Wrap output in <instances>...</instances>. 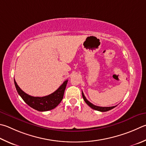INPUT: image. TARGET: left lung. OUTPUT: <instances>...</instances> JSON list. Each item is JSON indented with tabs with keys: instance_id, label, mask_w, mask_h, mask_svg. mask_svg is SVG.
Here are the masks:
<instances>
[{
	"instance_id": "8db88e82",
	"label": "left lung",
	"mask_w": 146,
	"mask_h": 146,
	"mask_svg": "<svg viewBox=\"0 0 146 146\" xmlns=\"http://www.w3.org/2000/svg\"><path fill=\"white\" fill-rule=\"evenodd\" d=\"M82 97H83L85 102H86L90 107L94 110L100 111V112H107V111L110 110L111 109H112V108H113L114 107H115V106H113V107H98V106L94 105L92 104V103H91V102H89V101L86 99V98L85 97L84 94L83 93V92H82Z\"/></svg>"
}]
</instances>
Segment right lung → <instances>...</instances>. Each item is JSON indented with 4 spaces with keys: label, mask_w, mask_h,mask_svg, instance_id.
Here are the masks:
<instances>
[{
    "label": "right lung",
    "mask_w": 146,
    "mask_h": 146,
    "mask_svg": "<svg viewBox=\"0 0 146 146\" xmlns=\"http://www.w3.org/2000/svg\"><path fill=\"white\" fill-rule=\"evenodd\" d=\"M68 81V80L64 81L56 91L48 96L34 97L30 96L23 92L18 86L15 80H14L17 91L23 100L31 107L40 112H44V111L54 109L59 104L63 98Z\"/></svg>",
    "instance_id": "add662e5"
}]
</instances>
